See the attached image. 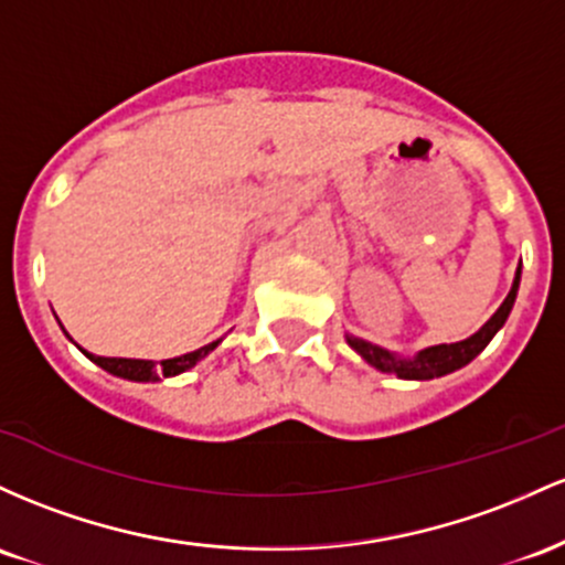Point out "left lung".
<instances>
[{"label":"left lung","instance_id":"obj_1","mask_svg":"<svg viewBox=\"0 0 565 565\" xmlns=\"http://www.w3.org/2000/svg\"><path fill=\"white\" fill-rule=\"evenodd\" d=\"M518 288H521V266L515 271V280H512L510 294L502 301V307L491 315V320L480 328L478 333H472L470 339L456 341V344H437V347H427V350L416 352L414 358H397L395 352L382 350V347L371 344V341L358 339V335L347 333V344L352 347L360 358L365 360L367 365H373L376 371L382 373H392L397 379H414V382H427V379H437L446 376V373L459 371L467 363H472L480 352L486 350L488 341L499 333V328L504 326L507 317L512 312V303H515Z\"/></svg>","mask_w":565,"mask_h":565}]
</instances>
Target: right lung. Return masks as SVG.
<instances>
[{
  "mask_svg": "<svg viewBox=\"0 0 565 565\" xmlns=\"http://www.w3.org/2000/svg\"><path fill=\"white\" fill-rule=\"evenodd\" d=\"M63 333H66V331H63ZM218 344H221V341H213V344L200 347V350L181 354V358L160 360V363H151V360H132V358H98V354L85 352L82 347H79V350L85 352L95 365H100L104 371H109L119 379H130V382H160V379L179 376V373L189 371V367H194L202 358H207V354H211Z\"/></svg>",
  "mask_w": 565,
  "mask_h": 565,
  "instance_id": "1",
  "label": "right lung"
}]
</instances>
